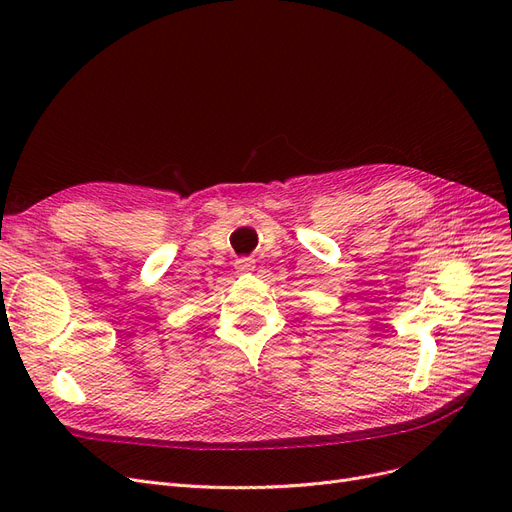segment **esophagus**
<instances>
[{
	"label": "esophagus",
	"mask_w": 512,
	"mask_h": 512,
	"mask_svg": "<svg viewBox=\"0 0 512 512\" xmlns=\"http://www.w3.org/2000/svg\"><path fill=\"white\" fill-rule=\"evenodd\" d=\"M254 269V260L252 258H239L237 260V271L239 273H247V271H252Z\"/></svg>",
	"instance_id": "esophagus-1"
}]
</instances>
